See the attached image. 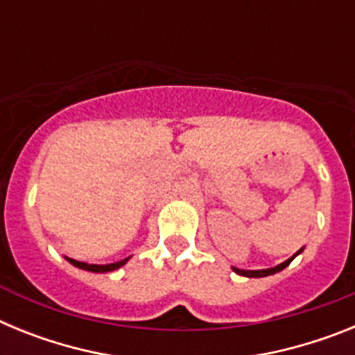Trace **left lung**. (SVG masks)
<instances>
[{
  "mask_svg": "<svg viewBox=\"0 0 355 355\" xmlns=\"http://www.w3.org/2000/svg\"><path fill=\"white\" fill-rule=\"evenodd\" d=\"M302 250H304V247L300 250H297V252H295L291 258H288L286 261L281 263V265H277V266H272V268H263V270H241V268H234V266H231V268H233L234 274L243 275V277H266V275H274V274H277V272L284 270V268H286V266L290 265V263L293 261V259L297 258L300 252H302Z\"/></svg>",
  "mask_w": 355,
  "mask_h": 355,
  "instance_id": "1",
  "label": "left lung"
}]
</instances>
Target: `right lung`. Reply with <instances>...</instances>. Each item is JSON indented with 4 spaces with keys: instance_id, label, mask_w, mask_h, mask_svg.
Listing matches in <instances>:
<instances>
[{
    "instance_id": "obj_1",
    "label": "right lung",
    "mask_w": 355,
    "mask_h": 355,
    "mask_svg": "<svg viewBox=\"0 0 355 355\" xmlns=\"http://www.w3.org/2000/svg\"><path fill=\"white\" fill-rule=\"evenodd\" d=\"M71 265H74L76 268H81V270H87V272H94V274H105V272H114L117 268H121L122 265H126L128 259H121L117 263H108V265H89V263H83V261H78V259H72V258H65Z\"/></svg>"
}]
</instances>
